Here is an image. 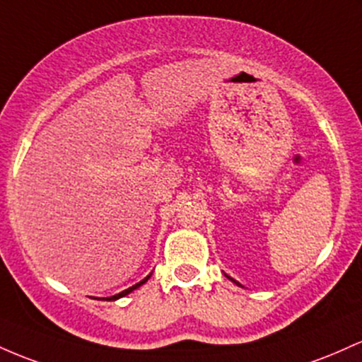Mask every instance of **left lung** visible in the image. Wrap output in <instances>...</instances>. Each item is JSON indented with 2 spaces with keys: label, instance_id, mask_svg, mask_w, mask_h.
Wrapping results in <instances>:
<instances>
[{
  "label": "left lung",
  "instance_id": "1",
  "mask_svg": "<svg viewBox=\"0 0 362 362\" xmlns=\"http://www.w3.org/2000/svg\"><path fill=\"white\" fill-rule=\"evenodd\" d=\"M229 279H230V277H229ZM230 280H233V282H234V284H238V286H241V284H239V282H235V280H234V279H230Z\"/></svg>",
  "mask_w": 362,
  "mask_h": 362
}]
</instances>
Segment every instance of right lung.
I'll list each match as a JSON object with an SVG mask.
<instances>
[{
	"label": "right lung",
	"mask_w": 362,
	"mask_h": 362,
	"mask_svg": "<svg viewBox=\"0 0 362 362\" xmlns=\"http://www.w3.org/2000/svg\"><path fill=\"white\" fill-rule=\"evenodd\" d=\"M148 279H150V275H147V277H145L144 280H140V282L135 284V286L128 287L127 291H123V292H119V294H116V296H111V298H105V299H107V301H116V299H119V298H124V296L129 294V292H133V291H135V289H138V287H140V286H144V284L147 282Z\"/></svg>",
	"instance_id": "right-lung-1"
}]
</instances>
